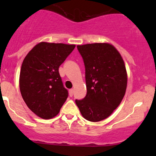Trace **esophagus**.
<instances>
[{"mask_svg": "<svg viewBox=\"0 0 156 156\" xmlns=\"http://www.w3.org/2000/svg\"><path fill=\"white\" fill-rule=\"evenodd\" d=\"M69 96H70V97H72V96H73V89L69 90Z\"/></svg>", "mask_w": 156, "mask_h": 156, "instance_id": "esophagus-1", "label": "esophagus"}]
</instances>
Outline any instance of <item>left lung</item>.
I'll use <instances>...</instances> for the list:
<instances>
[{"label": "left lung", "instance_id": "obj_1", "mask_svg": "<svg viewBox=\"0 0 156 156\" xmlns=\"http://www.w3.org/2000/svg\"><path fill=\"white\" fill-rule=\"evenodd\" d=\"M85 66L87 94L75 100L83 117L90 122L106 119L119 106L127 88V72L120 53L106 43L77 46Z\"/></svg>", "mask_w": 156, "mask_h": 156}]
</instances>
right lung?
<instances>
[{
	"label": "right lung",
	"mask_w": 156,
	"mask_h": 156,
	"mask_svg": "<svg viewBox=\"0 0 156 156\" xmlns=\"http://www.w3.org/2000/svg\"><path fill=\"white\" fill-rule=\"evenodd\" d=\"M75 48L74 44L41 42L23 60L20 92L28 107L41 119L55 117L68 97L59 67Z\"/></svg>",
	"instance_id": "right-lung-1"
}]
</instances>
